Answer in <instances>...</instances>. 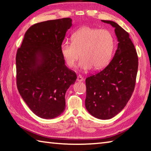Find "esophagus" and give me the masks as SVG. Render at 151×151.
<instances>
[{"label":"esophagus","mask_w":151,"mask_h":151,"mask_svg":"<svg viewBox=\"0 0 151 151\" xmlns=\"http://www.w3.org/2000/svg\"><path fill=\"white\" fill-rule=\"evenodd\" d=\"M76 80H77V81H78V82H82L84 81V78H83V76L79 75L77 76V79H76Z\"/></svg>","instance_id":"34e87169"}]
</instances>
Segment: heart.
<instances>
[{
    "label": "heart",
    "instance_id": "b5f03b06",
    "mask_svg": "<svg viewBox=\"0 0 151 151\" xmlns=\"http://www.w3.org/2000/svg\"><path fill=\"white\" fill-rule=\"evenodd\" d=\"M70 39L71 43H64L61 47V55L68 67L75 66L80 55L79 66L84 70L92 67L101 69L110 61L115 39L108 29L83 27L74 33Z\"/></svg>",
    "mask_w": 151,
    "mask_h": 151
}]
</instances>
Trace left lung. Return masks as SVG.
<instances>
[{
	"instance_id": "1",
	"label": "left lung",
	"mask_w": 151,
	"mask_h": 151,
	"mask_svg": "<svg viewBox=\"0 0 151 151\" xmlns=\"http://www.w3.org/2000/svg\"><path fill=\"white\" fill-rule=\"evenodd\" d=\"M102 21L115 28L118 47L114 58L102 70L86 78L85 106L96 118L108 119L119 114L132 96L139 63L128 32L114 22Z\"/></svg>"
}]
</instances>
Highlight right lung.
I'll return each mask as SVG.
<instances>
[{"mask_svg":"<svg viewBox=\"0 0 151 151\" xmlns=\"http://www.w3.org/2000/svg\"><path fill=\"white\" fill-rule=\"evenodd\" d=\"M72 19L35 24L24 35L16 57V85L29 109L43 119L55 118L65 109V93L76 79L65 65L62 43Z\"/></svg>","mask_w":151,"mask_h":151,"instance_id":"1","label":"right lung"}]
</instances>
